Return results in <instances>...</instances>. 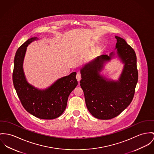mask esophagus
Listing matches in <instances>:
<instances>
[{
    "mask_svg": "<svg viewBox=\"0 0 154 154\" xmlns=\"http://www.w3.org/2000/svg\"><path fill=\"white\" fill-rule=\"evenodd\" d=\"M76 79L77 80V81L79 82L81 80V74L80 73H77L76 75Z\"/></svg>",
    "mask_w": 154,
    "mask_h": 154,
    "instance_id": "34e87169",
    "label": "esophagus"
}]
</instances>
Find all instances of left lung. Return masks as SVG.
I'll use <instances>...</instances> for the list:
<instances>
[{
	"label": "left lung",
	"mask_w": 154,
	"mask_h": 154,
	"mask_svg": "<svg viewBox=\"0 0 154 154\" xmlns=\"http://www.w3.org/2000/svg\"><path fill=\"white\" fill-rule=\"evenodd\" d=\"M115 49L119 59L124 64L122 72L117 81L108 79L100 74L105 63L115 56L112 52L109 56L97 57L80 70L86 106L96 119H109L121 114L130 104L138 82L137 56L134 49L125 40L115 36Z\"/></svg>",
	"instance_id": "left-lung-1"
}]
</instances>
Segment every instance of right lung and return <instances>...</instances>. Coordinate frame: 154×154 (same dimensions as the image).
Masks as SVG:
<instances>
[{
    "label": "right lung",
    "mask_w": 154,
    "mask_h": 154,
    "mask_svg": "<svg viewBox=\"0 0 154 154\" xmlns=\"http://www.w3.org/2000/svg\"><path fill=\"white\" fill-rule=\"evenodd\" d=\"M37 37L28 39L18 48L14 60L13 83L24 109L37 118L52 119L64 111L71 91L78 84L76 72L63 77L46 89L40 90L28 83L24 73L23 63L27 47Z\"/></svg>",
    "instance_id": "add662e5"
}]
</instances>
